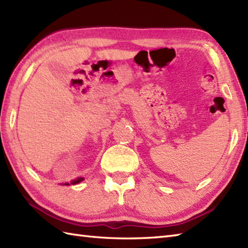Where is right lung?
<instances>
[{
    "label": "right lung",
    "mask_w": 248,
    "mask_h": 248,
    "mask_svg": "<svg viewBox=\"0 0 248 248\" xmlns=\"http://www.w3.org/2000/svg\"><path fill=\"white\" fill-rule=\"evenodd\" d=\"M83 180H84V178H83V177H80V178H77V179H75V180H71L70 182L62 183V186H70V184H78V183L82 182Z\"/></svg>",
    "instance_id": "right-lung-1"
}]
</instances>
